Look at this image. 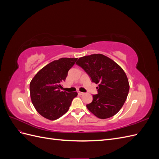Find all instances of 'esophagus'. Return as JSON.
<instances>
[{"mask_svg": "<svg viewBox=\"0 0 159 159\" xmlns=\"http://www.w3.org/2000/svg\"><path fill=\"white\" fill-rule=\"evenodd\" d=\"M78 95H84V93H83V92H81V91H78Z\"/></svg>", "mask_w": 159, "mask_h": 159, "instance_id": "obj_1", "label": "esophagus"}]
</instances>
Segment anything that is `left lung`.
<instances>
[{
    "label": "left lung",
    "mask_w": 159,
    "mask_h": 159,
    "mask_svg": "<svg viewBox=\"0 0 159 159\" xmlns=\"http://www.w3.org/2000/svg\"><path fill=\"white\" fill-rule=\"evenodd\" d=\"M76 64L88 74L92 82L99 84L98 94L86 107L99 119H107L117 113L125 102L129 91L126 74L117 63L103 54L81 57Z\"/></svg>",
    "instance_id": "8db88e82"
}]
</instances>
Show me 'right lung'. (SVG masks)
I'll use <instances>...</instances> for the list:
<instances>
[{
  "label": "right lung",
  "mask_w": 159,
  "mask_h": 159,
  "mask_svg": "<svg viewBox=\"0 0 159 159\" xmlns=\"http://www.w3.org/2000/svg\"><path fill=\"white\" fill-rule=\"evenodd\" d=\"M78 58L62 57L42 68L30 84L32 102L42 117L54 121L68 111L77 92L68 93L60 89L69 70Z\"/></svg>",
  "instance_id": "add662e5"
}]
</instances>
